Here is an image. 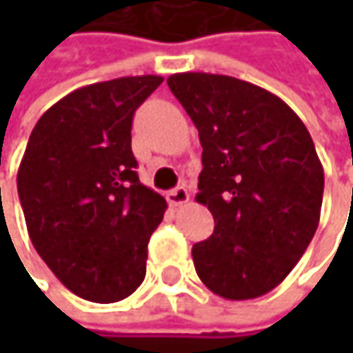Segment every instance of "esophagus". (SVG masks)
Returning <instances> with one entry per match:
<instances>
[{
  "label": "esophagus",
  "mask_w": 353,
  "mask_h": 353,
  "mask_svg": "<svg viewBox=\"0 0 353 353\" xmlns=\"http://www.w3.org/2000/svg\"><path fill=\"white\" fill-rule=\"evenodd\" d=\"M167 200H169L170 206H183L190 200V194H188V190L184 186H176V188L167 192Z\"/></svg>",
  "instance_id": "34e87169"
}]
</instances>
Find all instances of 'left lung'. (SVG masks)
Listing matches in <instances>:
<instances>
[{
	"label": "left lung",
	"instance_id": "8db88e82",
	"mask_svg": "<svg viewBox=\"0 0 353 353\" xmlns=\"http://www.w3.org/2000/svg\"><path fill=\"white\" fill-rule=\"evenodd\" d=\"M167 84L198 129L196 202L216 224L192 248L198 277L228 301L257 299L291 273L319 228L324 170L312 137L251 82L183 72Z\"/></svg>",
	"mask_w": 353,
	"mask_h": 353
}]
</instances>
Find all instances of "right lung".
Listing matches in <instances>:
<instances>
[{"mask_svg":"<svg viewBox=\"0 0 353 353\" xmlns=\"http://www.w3.org/2000/svg\"><path fill=\"white\" fill-rule=\"evenodd\" d=\"M161 82L125 76L70 92L37 121L21 159L17 192L34 250L92 303H117L141 285L167 210L131 151L133 114Z\"/></svg>","mask_w":353,"mask_h":353,"instance_id":"right-lung-1","label":"right lung"}]
</instances>
